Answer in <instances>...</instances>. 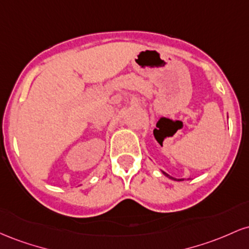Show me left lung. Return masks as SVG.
Here are the masks:
<instances>
[{
	"mask_svg": "<svg viewBox=\"0 0 249 249\" xmlns=\"http://www.w3.org/2000/svg\"><path fill=\"white\" fill-rule=\"evenodd\" d=\"M161 173H162V174H164V176H165V177H167V178H168V179H172V180H176V181H181V180H185V179H177V178H173V177H171V176H170V174H167L166 172H164V171H161Z\"/></svg>",
	"mask_w": 249,
	"mask_h": 249,
	"instance_id": "1",
	"label": "left lung"
}]
</instances>
